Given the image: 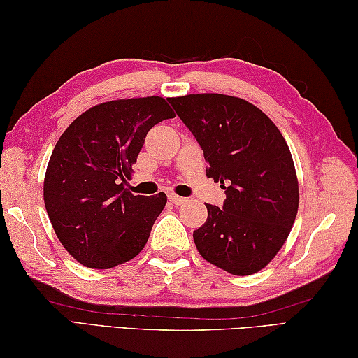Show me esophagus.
<instances>
[{"instance_id": "esophagus-1", "label": "esophagus", "mask_w": 358, "mask_h": 358, "mask_svg": "<svg viewBox=\"0 0 358 358\" xmlns=\"http://www.w3.org/2000/svg\"><path fill=\"white\" fill-rule=\"evenodd\" d=\"M169 201H171L173 205H181L186 202V199L177 196V194H171V196H169Z\"/></svg>"}]
</instances>
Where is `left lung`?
Returning a JSON list of instances; mask_svg holds the SVG:
<instances>
[{
	"label": "left lung",
	"instance_id": "left-lung-1",
	"mask_svg": "<svg viewBox=\"0 0 358 358\" xmlns=\"http://www.w3.org/2000/svg\"><path fill=\"white\" fill-rule=\"evenodd\" d=\"M226 192L222 208L194 230L201 256L237 276L257 273L289 237L299 211V180L280 129L245 99L203 93L169 99Z\"/></svg>",
	"mask_w": 358,
	"mask_h": 358
}]
</instances>
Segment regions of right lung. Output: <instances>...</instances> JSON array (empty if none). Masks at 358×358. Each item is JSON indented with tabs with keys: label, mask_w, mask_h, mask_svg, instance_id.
Here are the masks:
<instances>
[{
	"label": "right lung",
	"mask_w": 358,
	"mask_h": 358,
	"mask_svg": "<svg viewBox=\"0 0 358 358\" xmlns=\"http://www.w3.org/2000/svg\"><path fill=\"white\" fill-rule=\"evenodd\" d=\"M173 117L159 96L118 99L83 112L59 137L47 166L44 202L58 240L77 262L112 268L147 245L167 196H134L124 183L148 131Z\"/></svg>",
	"instance_id": "right-lung-1"
}]
</instances>
